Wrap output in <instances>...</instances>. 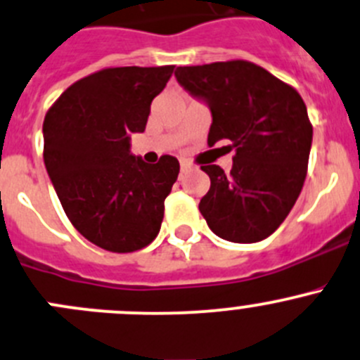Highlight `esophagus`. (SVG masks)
<instances>
[{
  "label": "esophagus",
  "instance_id": "obj_1",
  "mask_svg": "<svg viewBox=\"0 0 360 360\" xmlns=\"http://www.w3.org/2000/svg\"><path fill=\"white\" fill-rule=\"evenodd\" d=\"M191 169V163L186 160H181V172H188Z\"/></svg>",
  "mask_w": 360,
  "mask_h": 360
}]
</instances>
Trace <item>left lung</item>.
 Listing matches in <instances>:
<instances>
[{"label": "left lung", "instance_id": "left-lung-1", "mask_svg": "<svg viewBox=\"0 0 360 360\" xmlns=\"http://www.w3.org/2000/svg\"><path fill=\"white\" fill-rule=\"evenodd\" d=\"M181 86L209 103V148L230 141L233 167L202 165L211 188L198 209L232 243L269 237L294 207L308 174L313 127L295 87L246 59L179 66Z\"/></svg>", "mask_w": 360, "mask_h": 360}]
</instances>
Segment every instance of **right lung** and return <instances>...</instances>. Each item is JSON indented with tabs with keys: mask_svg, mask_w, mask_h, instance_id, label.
Segmentation results:
<instances>
[{
	"mask_svg": "<svg viewBox=\"0 0 360 360\" xmlns=\"http://www.w3.org/2000/svg\"><path fill=\"white\" fill-rule=\"evenodd\" d=\"M174 65L109 66L73 82L44 120V162L72 225L89 243L131 253L158 236L179 162L130 155Z\"/></svg>",
	"mask_w": 360,
	"mask_h": 360,
	"instance_id": "1",
	"label": "right lung"
}]
</instances>
